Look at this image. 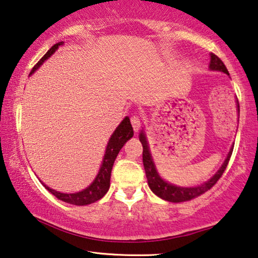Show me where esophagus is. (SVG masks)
I'll return each instance as SVG.
<instances>
[{"label": "esophagus", "mask_w": 258, "mask_h": 258, "mask_svg": "<svg viewBox=\"0 0 258 258\" xmlns=\"http://www.w3.org/2000/svg\"><path fill=\"white\" fill-rule=\"evenodd\" d=\"M131 124H132L134 131L137 132V131H139V128H140V126H141L140 117H139L138 114H134V116L131 117Z\"/></svg>", "instance_id": "34e87169"}]
</instances>
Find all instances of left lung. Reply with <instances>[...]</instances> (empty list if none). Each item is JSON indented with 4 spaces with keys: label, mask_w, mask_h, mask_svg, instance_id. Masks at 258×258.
Instances as JSON below:
<instances>
[{
    "label": "left lung",
    "mask_w": 258,
    "mask_h": 258,
    "mask_svg": "<svg viewBox=\"0 0 258 258\" xmlns=\"http://www.w3.org/2000/svg\"><path fill=\"white\" fill-rule=\"evenodd\" d=\"M210 57H211V60H210L211 70L222 71L224 73H226V75H228L226 67H225L223 60L220 59L217 55L212 54L211 52ZM238 109H239V103H238ZM140 141L142 144V147H144V151H142V159H144L146 177H147V179H148V185L150 187V189L153 190V193L159 196L161 199L165 200V201H169V202H173V203L189 201V200L194 199V198H196V196L201 195L203 193H206L207 190H209L210 188L214 187L216 185V182H217L220 179V177L223 175L224 171L226 170L228 162H230L232 151H233V149L230 150V153H228V155H227V158L225 159L224 164L218 170V172L216 173L209 181H207L206 183H203V185H201V186L190 187V188L189 187H178V186H173V185H171V183L164 181L158 175L156 167H155L153 159H151L148 144H147L146 136L144 132H141V134H140Z\"/></svg>",
    "instance_id": "1"
}]
</instances>
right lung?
Listing matches in <instances>:
<instances>
[{"label":"right lung","instance_id":"right-lung-1","mask_svg":"<svg viewBox=\"0 0 258 258\" xmlns=\"http://www.w3.org/2000/svg\"><path fill=\"white\" fill-rule=\"evenodd\" d=\"M63 44V42H58L52 46L49 50L44 54V56L41 58L38 63H36L32 71L30 72V76L32 73L38 69L41 64H42L44 60H46L48 57H50L54 54L55 50L58 46ZM133 137V127L131 125L130 118L125 117L124 120H122L119 126L114 131L113 134L110 138L109 144L107 146V150H105V155L103 158V163H102L100 172L95 178V180L92 182L91 186H88L86 189L79 191V193L75 194H64L59 193V191H56L51 188H49L43 183V186L47 188V189L50 191L52 195H55L57 199H59L60 201H64L70 204H76V206H87V204L94 203L99 201L100 199L103 198V196L107 194V191L110 187V177H111V170L113 166V162L116 159L118 153L122 148V146L125 145V142L130 140L131 138Z\"/></svg>","mask_w":258,"mask_h":258}]
</instances>
